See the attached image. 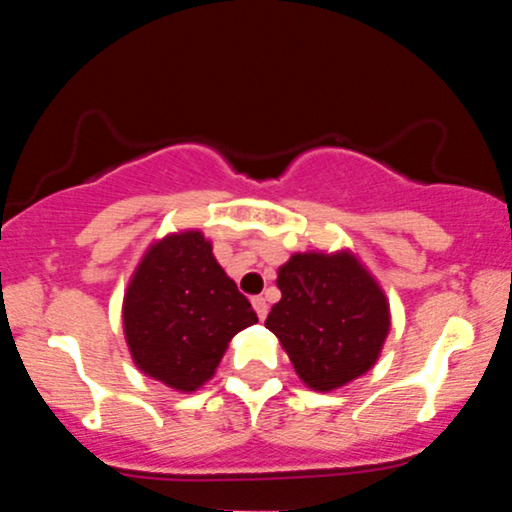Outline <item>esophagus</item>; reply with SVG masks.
Masks as SVG:
<instances>
[{
    "label": "esophagus",
    "instance_id": "34e87169",
    "mask_svg": "<svg viewBox=\"0 0 512 512\" xmlns=\"http://www.w3.org/2000/svg\"><path fill=\"white\" fill-rule=\"evenodd\" d=\"M252 308H255V313H257V317H260V320H264V317H267V313H269V305L262 296L252 298Z\"/></svg>",
    "mask_w": 512,
    "mask_h": 512
}]
</instances>
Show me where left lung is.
<instances>
[{"label":"left lung","mask_w":512,"mask_h":512,"mask_svg":"<svg viewBox=\"0 0 512 512\" xmlns=\"http://www.w3.org/2000/svg\"><path fill=\"white\" fill-rule=\"evenodd\" d=\"M276 286L281 301L264 325L305 385L327 392L373 368L390 332V305L351 252L293 255Z\"/></svg>","instance_id":"1"}]
</instances>
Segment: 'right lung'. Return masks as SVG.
Listing matches in <instances>:
<instances>
[{
  "label": "right lung",
  "instance_id": "1",
  "mask_svg": "<svg viewBox=\"0 0 512 512\" xmlns=\"http://www.w3.org/2000/svg\"><path fill=\"white\" fill-rule=\"evenodd\" d=\"M134 363L151 378L192 392L214 375L226 346L257 315L214 260L199 231L151 245L122 305Z\"/></svg>",
  "mask_w": 512,
  "mask_h": 512
}]
</instances>
